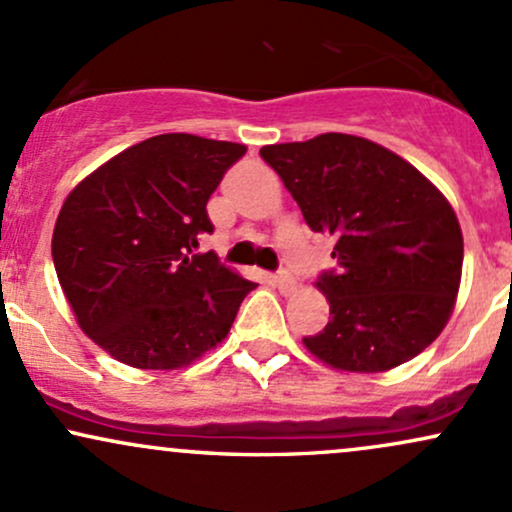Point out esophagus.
Instances as JSON below:
<instances>
[{
	"label": "esophagus",
	"instance_id": "34e87169",
	"mask_svg": "<svg viewBox=\"0 0 512 512\" xmlns=\"http://www.w3.org/2000/svg\"><path fill=\"white\" fill-rule=\"evenodd\" d=\"M272 281L279 286V291H284V293H291L293 289H296V279H293V274L289 272V269H279V272L272 276Z\"/></svg>",
	"mask_w": 512,
	"mask_h": 512
}]
</instances>
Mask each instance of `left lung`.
I'll return each mask as SVG.
<instances>
[{
    "mask_svg": "<svg viewBox=\"0 0 512 512\" xmlns=\"http://www.w3.org/2000/svg\"><path fill=\"white\" fill-rule=\"evenodd\" d=\"M310 231L327 233L337 269L317 276L330 301L310 354L351 373L407 363L443 332L462 274L452 207L411 163L354 134L262 146Z\"/></svg>",
    "mask_w": 512,
    "mask_h": 512,
    "instance_id": "obj_1",
    "label": "left lung"
}]
</instances>
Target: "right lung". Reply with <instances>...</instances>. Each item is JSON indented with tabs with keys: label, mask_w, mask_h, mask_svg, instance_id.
I'll return each mask as SVG.
<instances>
[{
	"label": "right lung",
	"mask_w": 512,
	"mask_h": 512,
	"mask_svg": "<svg viewBox=\"0 0 512 512\" xmlns=\"http://www.w3.org/2000/svg\"><path fill=\"white\" fill-rule=\"evenodd\" d=\"M243 144L158 134L110 158L69 192L52 262L81 330L127 366L173 370L231 330L255 284L214 252L207 202Z\"/></svg>",
	"instance_id": "add662e5"
}]
</instances>
